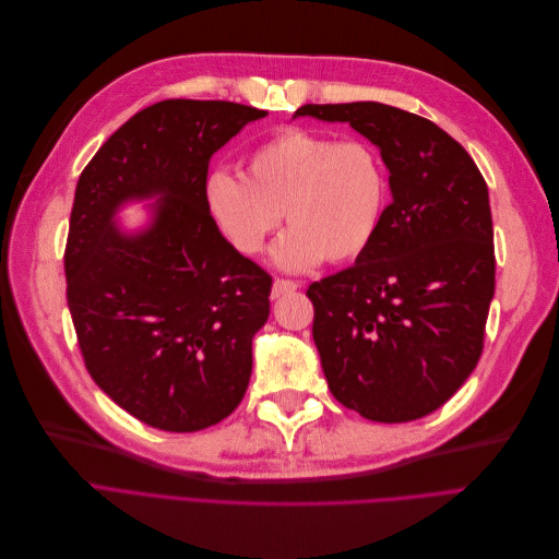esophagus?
Returning <instances> with one entry per match:
<instances>
[{
    "label": "esophagus",
    "instance_id": "obj_1",
    "mask_svg": "<svg viewBox=\"0 0 559 559\" xmlns=\"http://www.w3.org/2000/svg\"><path fill=\"white\" fill-rule=\"evenodd\" d=\"M298 290V284L296 282H290V280H275L273 282V294H271V298L273 300H280V298H284V296H288V294H296Z\"/></svg>",
    "mask_w": 559,
    "mask_h": 559
}]
</instances>
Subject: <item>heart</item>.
<instances>
[{"label":"heart","instance_id":"obj_1","mask_svg":"<svg viewBox=\"0 0 559 559\" xmlns=\"http://www.w3.org/2000/svg\"><path fill=\"white\" fill-rule=\"evenodd\" d=\"M386 193V168L373 145L296 127L259 143L243 177L214 170L202 186L206 216L243 257L263 250L284 214L290 229L273 248L284 271L364 254L380 231Z\"/></svg>","mask_w":559,"mask_h":559}]
</instances>
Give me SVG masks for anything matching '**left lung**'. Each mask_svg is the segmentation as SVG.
Listing matches in <instances>:
<instances>
[{"label":"left lung","instance_id":"left-lung-1","mask_svg":"<svg viewBox=\"0 0 559 559\" xmlns=\"http://www.w3.org/2000/svg\"><path fill=\"white\" fill-rule=\"evenodd\" d=\"M300 116L359 131L391 189L373 243L307 290L328 386L368 420L428 416L483 353L496 286L487 183L453 136L395 106L305 104Z\"/></svg>","mask_w":559,"mask_h":559}]
</instances>
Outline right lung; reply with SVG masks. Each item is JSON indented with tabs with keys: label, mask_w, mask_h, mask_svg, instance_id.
Segmentation results:
<instances>
[{
	"label": "right lung",
	"mask_w": 559,
	"mask_h": 559,
	"mask_svg": "<svg viewBox=\"0 0 559 559\" xmlns=\"http://www.w3.org/2000/svg\"><path fill=\"white\" fill-rule=\"evenodd\" d=\"M265 111L166 99L129 118L76 181L66 248L68 307L95 384L166 432H198L243 401L271 275L238 254L202 200L209 162ZM150 201L148 223L117 225Z\"/></svg>",
	"instance_id": "right-lung-1"
}]
</instances>
